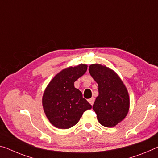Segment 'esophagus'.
Here are the masks:
<instances>
[{"label":"esophagus","instance_id":"obj_1","mask_svg":"<svg viewBox=\"0 0 158 158\" xmlns=\"http://www.w3.org/2000/svg\"><path fill=\"white\" fill-rule=\"evenodd\" d=\"M88 102H89V103L91 104V105H93V104H94V98H92L90 99H88Z\"/></svg>","mask_w":158,"mask_h":158}]
</instances>
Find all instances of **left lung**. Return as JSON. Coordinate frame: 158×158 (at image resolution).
Segmentation results:
<instances>
[{
    "label": "left lung",
    "mask_w": 158,
    "mask_h": 158,
    "mask_svg": "<svg viewBox=\"0 0 158 158\" xmlns=\"http://www.w3.org/2000/svg\"><path fill=\"white\" fill-rule=\"evenodd\" d=\"M89 72L98 84L99 94L93 106L98 120L105 127H114L124 119L130 106L127 88L120 77L106 65L95 64Z\"/></svg>",
    "instance_id": "1"
}]
</instances>
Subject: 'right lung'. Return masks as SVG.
Returning <instances> with one entry per match:
<instances>
[{
	"instance_id": "1",
	"label": "right lung",
	"mask_w": 158,
	"mask_h": 158,
	"mask_svg": "<svg viewBox=\"0 0 158 158\" xmlns=\"http://www.w3.org/2000/svg\"><path fill=\"white\" fill-rule=\"evenodd\" d=\"M86 64L68 67L56 75L46 87L42 106L46 116L53 126L67 129L78 122L84 111L92 106L82 98L74 82L85 73Z\"/></svg>"
}]
</instances>
